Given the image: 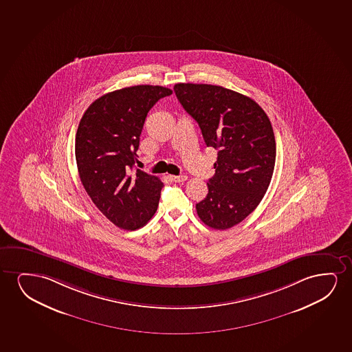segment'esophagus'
I'll return each instance as SVG.
<instances>
[{
	"label": "esophagus",
	"instance_id": "obj_1",
	"mask_svg": "<svg viewBox=\"0 0 352 352\" xmlns=\"http://www.w3.org/2000/svg\"><path fill=\"white\" fill-rule=\"evenodd\" d=\"M170 180H173L175 183H183L188 180L186 175H170Z\"/></svg>",
	"mask_w": 352,
	"mask_h": 352
}]
</instances>
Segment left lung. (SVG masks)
I'll return each instance as SVG.
<instances>
[{"label": "left lung", "mask_w": 352, "mask_h": 352, "mask_svg": "<svg viewBox=\"0 0 352 352\" xmlns=\"http://www.w3.org/2000/svg\"><path fill=\"white\" fill-rule=\"evenodd\" d=\"M174 92L207 146L217 150L207 197L196 204L198 217L214 230L236 226L260 204L274 172L270 119L250 97L226 87L179 82Z\"/></svg>", "instance_id": "1"}]
</instances>
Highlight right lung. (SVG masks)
I'll use <instances>...</instances> for the list:
<instances>
[{"mask_svg": "<svg viewBox=\"0 0 352 352\" xmlns=\"http://www.w3.org/2000/svg\"><path fill=\"white\" fill-rule=\"evenodd\" d=\"M168 87L135 85L92 102L78 126L76 160L82 186L100 212L116 226L135 231L159 206L164 183L132 169L148 111Z\"/></svg>", "mask_w": 352, "mask_h": 352, "instance_id": "obj_1", "label": "right lung"}]
</instances>
